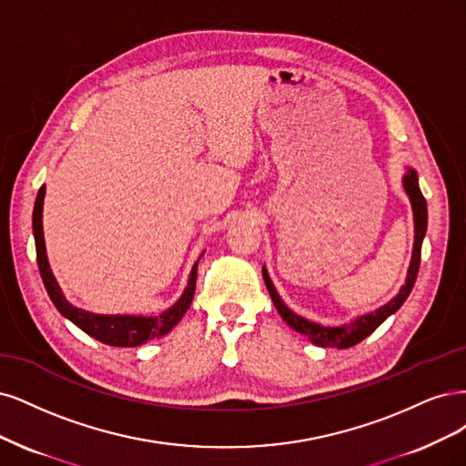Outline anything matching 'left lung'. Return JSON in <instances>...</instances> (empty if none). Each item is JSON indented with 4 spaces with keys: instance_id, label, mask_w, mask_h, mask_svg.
I'll list each match as a JSON object with an SVG mask.
<instances>
[{
    "instance_id": "8db88e82",
    "label": "left lung",
    "mask_w": 466,
    "mask_h": 466,
    "mask_svg": "<svg viewBox=\"0 0 466 466\" xmlns=\"http://www.w3.org/2000/svg\"><path fill=\"white\" fill-rule=\"evenodd\" d=\"M402 184H404V189H407V193H409L410 203H412V211H414L412 261H410V267H409V275H407V282H404V287L391 299V302L385 304L383 308L375 309L368 315H362V318H358L352 323L342 325V327L318 325V323L299 318V315H296L292 309L284 306V302L280 299V296L277 294L273 282H271V279H268L265 267H263V280L267 284L268 294H271V299H273L277 311L280 313V318L287 321L294 329V331L302 333L313 344H318V347H325V349L354 347V344H358L360 340H364L368 335H371L375 329H378L389 318V315L395 313L404 304V299L409 298V294L414 287V282H416V277H418V268H420V255H422V242H424L426 227H428V207H426L424 195H422V191H420V186H418L416 170L409 168L407 174H404V177H402Z\"/></svg>"
}]
</instances>
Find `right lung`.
<instances>
[{
    "mask_svg": "<svg viewBox=\"0 0 466 466\" xmlns=\"http://www.w3.org/2000/svg\"><path fill=\"white\" fill-rule=\"evenodd\" d=\"M44 193L46 187H40L36 201H35V211H33V232H35V244H36V261L40 275L44 280V287L48 290V296L54 302V306L59 309V313L66 315L69 321H73L86 335L95 337L96 340L110 344V347H139V344L158 339L162 335L170 333L172 329L177 325V321L184 318L187 311L193 294H195V282H198V263L193 265L187 289L184 290L182 298L167 309L164 313L157 315V318H137V315H96L88 313L79 308L71 306L66 296L62 294V289L57 287V282L50 271L48 258H46V246H44V232H42V205H44Z\"/></svg>",
    "mask_w": 466,
    "mask_h": 466,
    "instance_id": "obj_1",
    "label": "right lung"
}]
</instances>
